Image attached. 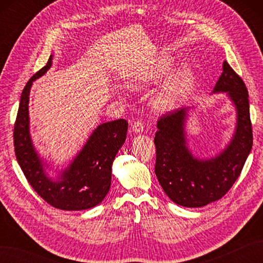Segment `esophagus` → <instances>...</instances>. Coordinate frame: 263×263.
<instances>
[{"label":"esophagus","mask_w":263,"mask_h":263,"mask_svg":"<svg viewBox=\"0 0 263 263\" xmlns=\"http://www.w3.org/2000/svg\"><path fill=\"white\" fill-rule=\"evenodd\" d=\"M131 128L135 133H141L143 131V123L141 121H136L132 124Z\"/></svg>","instance_id":"obj_1"}]
</instances>
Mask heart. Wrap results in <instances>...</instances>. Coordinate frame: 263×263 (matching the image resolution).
Returning <instances> with one entry per match:
<instances>
[{"mask_svg":"<svg viewBox=\"0 0 263 263\" xmlns=\"http://www.w3.org/2000/svg\"><path fill=\"white\" fill-rule=\"evenodd\" d=\"M173 65H174V60L172 58L161 57L148 66L146 72L139 77V80L143 83L158 82L168 76ZM195 81H197V76L191 66L183 65L178 68L155 96L153 100L154 107L159 111L173 108L190 96L194 89Z\"/></svg>","mask_w":263,"mask_h":263,"instance_id":"b5f03b06","label":"heart"}]
</instances>
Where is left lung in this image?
I'll list each match as a JSON object with an SVG mask.
<instances>
[{
	"label": "left lung",
	"mask_w": 263,
	"mask_h": 263,
	"mask_svg": "<svg viewBox=\"0 0 263 263\" xmlns=\"http://www.w3.org/2000/svg\"><path fill=\"white\" fill-rule=\"evenodd\" d=\"M225 92L236 110V125L224 150L199 158L189 149L186 122L194 106L161 116L155 136L158 182L173 202L200 208L219 200L238 178L253 144L249 93L243 80L226 61L212 93Z\"/></svg>",
	"instance_id": "left-lung-1"
}]
</instances>
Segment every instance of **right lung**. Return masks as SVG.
Instances as JSON below:
<instances>
[{
	"label": "right lung",
	"instance_id": "right-lung-1",
	"mask_svg": "<svg viewBox=\"0 0 263 263\" xmlns=\"http://www.w3.org/2000/svg\"><path fill=\"white\" fill-rule=\"evenodd\" d=\"M52 61L53 55L22 90L13 132L15 157L28 182L47 203L70 211L90 209L109 191L111 164L126 139L127 122L120 119L98 125L71 163L57 177L49 176L51 167L38 155L30 137L29 95L32 82L46 73Z\"/></svg>",
	"mask_w": 263,
	"mask_h": 263
}]
</instances>
